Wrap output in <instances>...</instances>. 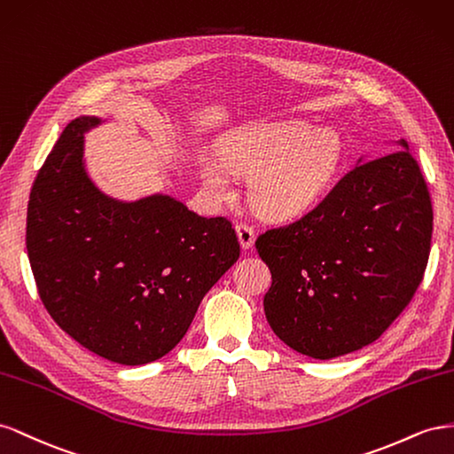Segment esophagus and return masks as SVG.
I'll return each mask as SVG.
<instances>
[{
    "label": "esophagus",
    "instance_id": "obj_1",
    "mask_svg": "<svg viewBox=\"0 0 454 454\" xmlns=\"http://www.w3.org/2000/svg\"><path fill=\"white\" fill-rule=\"evenodd\" d=\"M236 234L239 239L241 249H251L254 245V230L247 224H238L236 226Z\"/></svg>",
    "mask_w": 454,
    "mask_h": 454
}]
</instances>
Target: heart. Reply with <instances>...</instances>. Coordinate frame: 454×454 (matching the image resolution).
Returning <instances> with one entry per match:
<instances>
[{
  "instance_id": "1",
  "label": "heart",
  "mask_w": 454,
  "mask_h": 454,
  "mask_svg": "<svg viewBox=\"0 0 454 454\" xmlns=\"http://www.w3.org/2000/svg\"><path fill=\"white\" fill-rule=\"evenodd\" d=\"M344 142L333 129L302 121L254 123L230 135L220 160L200 163L205 190L216 201L234 196V175H251L249 198L268 218H291L312 209L334 186L344 165Z\"/></svg>"
}]
</instances>
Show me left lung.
Masks as SVG:
<instances>
[{
	"label": "left lung",
	"mask_w": 454,
	"mask_h": 454,
	"mask_svg": "<svg viewBox=\"0 0 454 454\" xmlns=\"http://www.w3.org/2000/svg\"><path fill=\"white\" fill-rule=\"evenodd\" d=\"M339 180L316 209L268 230L256 251L271 271L264 314L289 348L333 359L372 344L422 281L432 201L403 140Z\"/></svg>",
	"instance_id": "1"
}]
</instances>
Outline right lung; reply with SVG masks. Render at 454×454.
<instances>
[{
	"label": "right lung",
	"mask_w": 454,
	"mask_h": 454,
	"mask_svg": "<svg viewBox=\"0 0 454 454\" xmlns=\"http://www.w3.org/2000/svg\"><path fill=\"white\" fill-rule=\"evenodd\" d=\"M110 121L80 115L64 127L32 186L26 249L62 331L114 364L145 365L183 340L239 243L226 218L200 216L169 193L127 201L102 190L85 135Z\"/></svg>",
	"instance_id": "obj_1"
}]
</instances>
